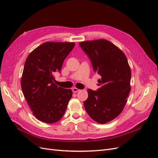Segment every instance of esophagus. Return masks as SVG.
I'll use <instances>...</instances> for the list:
<instances>
[{
    "instance_id": "obj_1",
    "label": "esophagus",
    "mask_w": 158,
    "mask_h": 158,
    "mask_svg": "<svg viewBox=\"0 0 158 158\" xmlns=\"http://www.w3.org/2000/svg\"><path fill=\"white\" fill-rule=\"evenodd\" d=\"M72 90H73V92L74 93H76V92H79V91H80V89H78L77 88H73V89H72Z\"/></svg>"
}]
</instances>
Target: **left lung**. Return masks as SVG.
Wrapping results in <instances>:
<instances>
[{"label":"left lung","mask_w":158,"mask_h":158,"mask_svg":"<svg viewBox=\"0 0 158 158\" xmlns=\"http://www.w3.org/2000/svg\"><path fill=\"white\" fill-rule=\"evenodd\" d=\"M89 56L93 69L102 76L97 91L88 89L84 102L85 111L94 121L105 124L121 114L131 92V71L124 52L106 40L80 42Z\"/></svg>","instance_id":"left-lung-1"}]
</instances>
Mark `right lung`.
Segmentation results:
<instances>
[{"label": "right lung", "mask_w": 158, "mask_h": 158, "mask_svg": "<svg viewBox=\"0 0 158 158\" xmlns=\"http://www.w3.org/2000/svg\"><path fill=\"white\" fill-rule=\"evenodd\" d=\"M74 42H45L27 56L21 78L23 95L38 120L56 123L63 117L73 91L59 87L54 73L60 72Z\"/></svg>", "instance_id": "obj_1"}]
</instances>
